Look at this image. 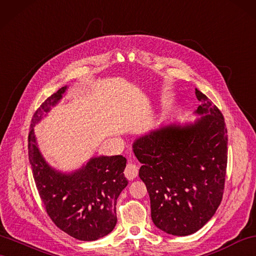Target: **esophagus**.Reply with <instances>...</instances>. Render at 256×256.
<instances>
[{
	"label": "esophagus",
	"instance_id": "esophagus-1",
	"mask_svg": "<svg viewBox=\"0 0 256 256\" xmlns=\"http://www.w3.org/2000/svg\"><path fill=\"white\" fill-rule=\"evenodd\" d=\"M139 168L132 162H129L126 168H124V176H126L129 180H134L136 176H138Z\"/></svg>",
	"mask_w": 256,
	"mask_h": 256
}]
</instances>
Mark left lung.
I'll use <instances>...</instances> for the list:
<instances>
[{
  "label": "left lung",
  "mask_w": 256,
  "mask_h": 256,
  "mask_svg": "<svg viewBox=\"0 0 256 256\" xmlns=\"http://www.w3.org/2000/svg\"><path fill=\"white\" fill-rule=\"evenodd\" d=\"M201 105L194 122L162 124L136 139L151 217L162 232L188 236L201 229L220 206L225 186L228 136L225 120L196 89Z\"/></svg>",
  "instance_id": "obj_1"
}]
</instances>
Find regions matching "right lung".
<instances>
[{
    "label": "right lung",
    "instance_id": "1",
    "mask_svg": "<svg viewBox=\"0 0 256 256\" xmlns=\"http://www.w3.org/2000/svg\"><path fill=\"white\" fill-rule=\"evenodd\" d=\"M65 86L42 103L31 120L28 154L36 189L48 215L60 230L81 241H94L116 226V203L128 180L122 155L94 156L79 170L63 172L48 164L36 143L34 127L58 104Z\"/></svg>",
    "mask_w": 256,
    "mask_h": 256
}]
</instances>
